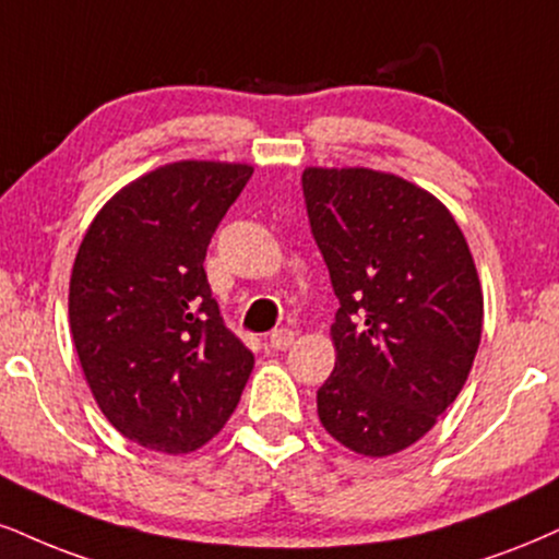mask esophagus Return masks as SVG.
<instances>
[{
  "mask_svg": "<svg viewBox=\"0 0 559 559\" xmlns=\"http://www.w3.org/2000/svg\"><path fill=\"white\" fill-rule=\"evenodd\" d=\"M293 340H295V334L290 332V329H274V332L269 334V347L282 353V349L290 347Z\"/></svg>",
  "mask_w": 559,
  "mask_h": 559,
  "instance_id": "34e87169",
  "label": "esophagus"
}]
</instances>
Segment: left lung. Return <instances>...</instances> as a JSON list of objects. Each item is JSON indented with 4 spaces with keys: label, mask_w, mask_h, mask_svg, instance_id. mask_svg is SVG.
<instances>
[{
    "label": "left lung",
    "mask_w": 559,
    "mask_h": 559,
    "mask_svg": "<svg viewBox=\"0 0 559 559\" xmlns=\"http://www.w3.org/2000/svg\"><path fill=\"white\" fill-rule=\"evenodd\" d=\"M308 219L340 311L319 419L360 456L417 443L474 365L485 298L469 243L423 186L373 168L302 170Z\"/></svg>",
    "instance_id": "8db88e82"
}]
</instances>
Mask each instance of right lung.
Segmentation results:
<instances>
[{"label":"right lung","instance_id":"1","mask_svg":"<svg viewBox=\"0 0 559 559\" xmlns=\"http://www.w3.org/2000/svg\"><path fill=\"white\" fill-rule=\"evenodd\" d=\"M253 168L178 160L108 199L69 277V329L100 412L150 451L191 453L223 430L253 355L223 323L206 246Z\"/></svg>","mask_w":559,"mask_h":559}]
</instances>
